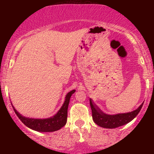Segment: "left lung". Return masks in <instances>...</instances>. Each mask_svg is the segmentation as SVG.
<instances>
[{"label": "left lung", "instance_id": "obj_1", "mask_svg": "<svg viewBox=\"0 0 154 154\" xmlns=\"http://www.w3.org/2000/svg\"><path fill=\"white\" fill-rule=\"evenodd\" d=\"M90 105L92 110V116L94 122L98 126L104 128H116L122 126L132 121L140 111L143 103L141 104L136 110L125 114H119L116 115H109L104 114L98 109V106L93 103L91 99L90 100Z\"/></svg>", "mask_w": 154, "mask_h": 154}]
</instances>
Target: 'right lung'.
I'll return each mask as SVG.
<instances>
[{
    "label": "right lung",
    "mask_w": 154,
    "mask_h": 154,
    "mask_svg": "<svg viewBox=\"0 0 154 154\" xmlns=\"http://www.w3.org/2000/svg\"><path fill=\"white\" fill-rule=\"evenodd\" d=\"M75 92V90L70 91L67 93L64 103L61 106L60 110L58 111L56 115L48 119H29L24 117L14 108L15 114L18 116L19 119L24 123L26 127L32 130H36L38 132H54L59 130L63 128L66 123L67 119V110L69 103V100L72 95Z\"/></svg>",
    "instance_id": "right-lung-1"
}]
</instances>
